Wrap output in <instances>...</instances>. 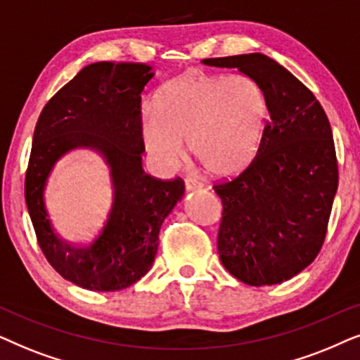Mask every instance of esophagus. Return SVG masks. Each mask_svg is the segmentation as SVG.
<instances>
[{
    "instance_id": "obj_1",
    "label": "esophagus",
    "mask_w": 360,
    "mask_h": 360,
    "mask_svg": "<svg viewBox=\"0 0 360 360\" xmlns=\"http://www.w3.org/2000/svg\"><path fill=\"white\" fill-rule=\"evenodd\" d=\"M184 188L186 191H194L200 188V183L198 179H194L193 176H184Z\"/></svg>"
}]
</instances>
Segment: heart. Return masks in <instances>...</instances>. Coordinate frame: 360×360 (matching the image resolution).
<instances>
[{"mask_svg":"<svg viewBox=\"0 0 360 360\" xmlns=\"http://www.w3.org/2000/svg\"><path fill=\"white\" fill-rule=\"evenodd\" d=\"M143 122V141L158 165L174 167L184 155L183 141L212 176L242 171L260 146L265 102L240 77L188 72L166 82Z\"/></svg>","mask_w":360,"mask_h":360,"instance_id":"1","label":"heart"}]
</instances>
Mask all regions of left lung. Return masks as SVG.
Segmentation results:
<instances>
[{
	"mask_svg": "<svg viewBox=\"0 0 360 360\" xmlns=\"http://www.w3.org/2000/svg\"><path fill=\"white\" fill-rule=\"evenodd\" d=\"M204 64L250 77L270 112L253 160L212 186L222 200L220 262L242 283H283L313 263L328 233L339 181L328 115L304 84L258 52Z\"/></svg>",
	"mask_w": 360,
	"mask_h": 360,
	"instance_id": "8db88e82",
	"label": "left lung"
}]
</instances>
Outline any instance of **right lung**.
<instances>
[{
  "label": "right lung",
  "mask_w": 360,
  "mask_h": 360,
  "mask_svg": "<svg viewBox=\"0 0 360 360\" xmlns=\"http://www.w3.org/2000/svg\"><path fill=\"white\" fill-rule=\"evenodd\" d=\"M150 70L145 64L87 65L46 103L36 123L24 198L47 262L80 288L117 291L145 276L162 220L184 194L181 177L158 179L141 167V92ZM80 146L103 153L112 174V200L88 240L72 246L50 227L44 189L55 162Z\"/></svg>",
  "instance_id": "right-lung-1"
}]
</instances>
